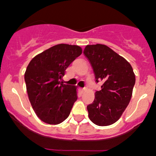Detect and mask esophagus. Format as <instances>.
Wrapping results in <instances>:
<instances>
[{
	"mask_svg": "<svg viewBox=\"0 0 156 156\" xmlns=\"http://www.w3.org/2000/svg\"><path fill=\"white\" fill-rule=\"evenodd\" d=\"M87 90V88L86 87H84V88H82V89H81V90H82V92H84L85 90Z\"/></svg>",
	"mask_w": 156,
	"mask_h": 156,
	"instance_id": "esophagus-1",
	"label": "esophagus"
}]
</instances>
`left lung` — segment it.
Here are the masks:
<instances>
[{"instance_id": "obj_1", "label": "left lung", "mask_w": 156, "mask_h": 156, "mask_svg": "<svg viewBox=\"0 0 156 156\" xmlns=\"http://www.w3.org/2000/svg\"><path fill=\"white\" fill-rule=\"evenodd\" d=\"M95 76L102 81L94 101L87 105L88 115L98 126H108L120 118L131 98L135 75L126 59L104 44L87 45L83 51Z\"/></svg>"}]
</instances>
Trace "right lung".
I'll return each mask as SVG.
<instances>
[{"label": "right lung", "instance_id": "add662e5", "mask_svg": "<svg viewBox=\"0 0 156 156\" xmlns=\"http://www.w3.org/2000/svg\"><path fill=\"white\" fill-rule=\"evenodd\" d=\"M82 54L80 47L61 44L37 55L25 73L27 94L34 112L48 124H58L69 115L77 100L76 87L60 82L66 69Z\"/></svg>", "mask_w": 156, "mask_h": 156}]
</instances>
